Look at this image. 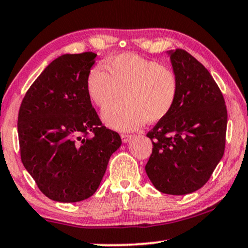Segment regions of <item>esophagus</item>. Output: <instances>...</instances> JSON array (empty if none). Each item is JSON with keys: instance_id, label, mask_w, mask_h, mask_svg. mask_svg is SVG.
Masks as SVG:
<instances>
[{"instance_id": "esophagus-1", "label": "esophagus", "mask_w": 248, "mask_h": 248, "mask_svg": "<svg viewBox=\"0 0 248 248\" xmlns=\"http://www.w3.org/2000/svg\"><path fill=\"white\" fill-rule=\"evenodd\" d=\"M131 139H133V136H131V135L121 134V140H122V142H124V143H128Z\"/></svg>"}]
</instances>
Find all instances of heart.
I'll use <instances>...</instances> for the list:
<instances>
[{"mask_svg":"<svg viewBox=\"0 0 248 248\" xmlns=\"http://www.w3.org/2000/svg\"><path fill=\"white\" fill-rule=\"evenodd\" d=\"M97 66L87 78V93L97 108L104 109L103 120L117 130H134L145 122L155 124L167 117L175 105L178 80L175 72L156 62L134 54H121Z\"/></svg>","mask_w":248,"mask_h":248,"instance_id":"heart-1","label":"heart"}]
</instances>
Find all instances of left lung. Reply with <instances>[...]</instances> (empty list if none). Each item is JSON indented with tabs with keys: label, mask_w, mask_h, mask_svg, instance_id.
<instances>
[{
	"label": "left lung",
	"mask_w": 248,
	"mask_h": 248,
	"mask_svg": "<svg viewBox=\"0 0 248 248\" xmlns=\"http://www.w3.org/2000/svg\"><path fill=\"white\" fill-rule=\"evenodd\" d=\"M168 55L177 98L146 134L153 147L145 171L156 190L182 196L205 186L223 156L228 113L220 88L202 62L183 49Z\"/></svg>",
	"instance_id": "left-lung-1"
}]
</instances>
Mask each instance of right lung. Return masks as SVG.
I'll list each match as a JSON object with an SVG mask.
<instances>
[{
    "mask_svg": "<svg viewBox=\"0 0 248 248\" xmlns=\"http://www.w3.org/2000/svg\"><path fill=\"white\" fill-rule=\"evenodd\" d=\"M96 56L56 58L30 87L19 108L21 161L41 192L55 202L92 197L121 145L119 134L103 126L87 93Z\"/></svg>",
    "mask_w": 248,
    "mask_h": 248,
    "instance_id": "obj_1",
    "label": "right lung"
}]
</instances>
